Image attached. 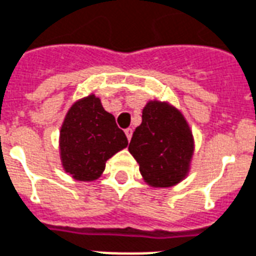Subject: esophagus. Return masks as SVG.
<instances>
[{"label": "esophagus", "mask_w": 256, "mask_h": 256, "mask_svg": "<svg viewBox=\"0 0 256 256\" xmlns=\"http://www.w3.org/2000/svg\"><path fill=\"white\" fill-rule=\"evenodd\" d=\"M132 134H134V130H132V128H128V130H126V139L130 140V138H132Z\"/></svg>", "instance_id": "obj_1"}]
</instances>
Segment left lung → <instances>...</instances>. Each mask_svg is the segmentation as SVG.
<instances>
[{"label":"left lung","mask_w":256,"mask_h":256,"mask_svg":"<svg viewBox=\"0 0 256 256\" xmlns=\"http://www.w3.org/2000/svg\"><path fill=\"white\" fill-rule=\"evenodd\" d=\"M128 150L147 185L172 188L189 174L194 138L180 109L167 101L152 100L143 108L142 124L134 132Z\"/></svg>","instance_id":"8db88e82"}]
</instances>
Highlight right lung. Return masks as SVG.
<instances>
[{
    "instance_id": "1",
    "label": "right lung",
    "mask_w": 256,
    "mask_h": 256,
    "mask_svg": "<svg viewBox=\"0 0 256 256\" xmlns=\"http://www.w3.org/2000/svg\"><path fill=\"white\" fill-rule=\"evenodd\" d=\"M128 146L112 113L93 93L67 110L59 132V155L64 172L76 180H98L108 159Z\"/></svg>"
}]
</instances>
